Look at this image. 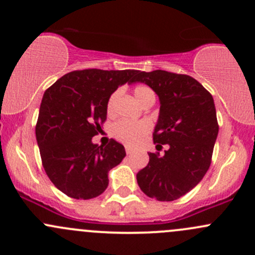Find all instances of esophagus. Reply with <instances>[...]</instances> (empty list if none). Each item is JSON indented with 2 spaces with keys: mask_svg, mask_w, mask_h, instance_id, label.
Listing matches in <instances>:
<instances>
[{
  "mask_svg": "<svg viewBox=\"0 0 255 255\" xmlns=\"http://www.w3.org/2000/svg\"><path fill=\"white\" fill-rule=\"evenodd\" d=\"M133 151H134V149H133L132 146H126V153H127V154H132Z\"/></svg>",
  "mask_w": 255,
  "mask_h": 255,
  "instance_id": "34e87169",
  "label": "esophagus"
}]
</instances>
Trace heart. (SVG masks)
I'll return each instance as SVG.
<instances>
[{
  "label": "heart",
  "instance_id": "heart-1",
  "mask_svg": "<svg viewBox=\"0 0 255 255\" xmlns=\"http://www.w3.org/2000/svg\"><path fill=\"white\" fill-rule=\"evenodd\" d=\"M135 100L140 105H144L145 102L155 100L153 90L145 85H138L133 90ZM117 99V92H113L107 101L106 111L110 116L115 112V104ZM150 130V125L146 121H138V122H130V121H118L112 126L111 132L112 135L118 139L120 142L128 144V145H137L138 143L142 142V139L145 137Z\"/></svg>",
  "mask_w": 255,
  "mask_h": 255
}]
</instances>
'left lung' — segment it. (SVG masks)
<instances>
[{
	"label": "left lung",
	"mask_w": 255,
	"mask_h": 255,
	"mask_svg": "<svg viewBox=\"0 0 255 255\" xmlns=\"http://www.w3.org/2000/svg\"><path fill=\"white\" fill-rule=\"evenodd\" d=\"M133 82H144L159 96L153 140L158 150L169 145L161 156L148 153V165L137 174L138 185L151 199L174 201L191 191L211 165L218 134L213 97L191 76L165 70L137 71Z\"/></svg>",
	"instance_id": "8db88e82"
}]
</instances>
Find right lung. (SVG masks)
<instances>
[{
    "mask_svg": "<svg viewBox=\"0 0 255 255\" xmlns=\"http://www.w3.org/2000/svg\"><path fill=\"white\" fill-rule=\"evenodd\" d=\"M137 70L85 69L61 76L44 92L35 126L43 168L69 197L89 200L109 186V171L123 160L125 146L115 139L92 143L107 118L110 96Z\"/></svg>",
    "mask_w": 255,
    "mask_h": 255,
    "instance_id": "1",
    "label": "right lung"
}]
</instances>
